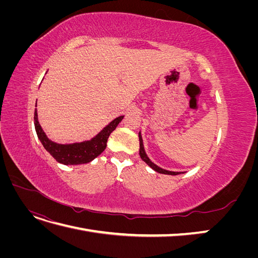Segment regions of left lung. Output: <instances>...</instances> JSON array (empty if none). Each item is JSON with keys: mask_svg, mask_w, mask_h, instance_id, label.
Listing matches in <instances>:
<instances>
[{"mask_svg": "<svg viewBox=\"0 0 258 258\" xmlns=\"http://www.w3.org/2000/svg\"><path fill=\"white\" fill-rule=\"evenodd\" d=\"M139 141H140V157L142 158V160L144 162H146L148 166H150L153 170H155L156 172L158 173H162V174H169V175H177V174H181L183 172H174V171H168V170H165L162 169L160 167H158L157 165H155L154 162L151 161V159L147 157V155L145 153V150H144V145H143V140H142V136H141V132H139Z\"/></svg>", "mask_w": 258, "mask_h": 258, "instance_id": "1", "label": "left lung"}]
</instances>
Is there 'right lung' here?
Masks as SVG:
<instances>
[{
  "label": "right lung",
  "mask_w": 258,
  "mask_h": 258,
  "mask_svg": "<svg viewBox=\"0 0 258 258\" xmlns=\"http://www.w3.org/2000/svg\"><path fill=\"white\" fill-rule=\"evenodd\" d=\"M36 106V105H35ZM123 116H119L112 120L105 126L99 134L93 137L89 141H84L72 144H59L52 142L51 140L45 135L37 118V111H34V126L36 135L40 139L44 148L47 151L52 157L62 165H82L92 161L96 157L102 153L105 147L107 139L112 132L118 126V123L122 120Z\"/></svg>",
  "instance_id": "1"
}]
</instances>
